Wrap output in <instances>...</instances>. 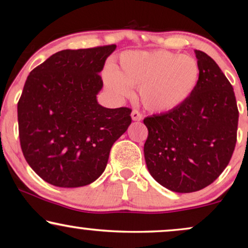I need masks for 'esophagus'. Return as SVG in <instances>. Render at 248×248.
Here are the masks:
<instances>
[{"mask_svg":"<svg viewBox=\"0 0 248 248\" xmlns=\"http://www.w3.org/2000/svg\"><path fill=\"white\" fill-rule=\"evenodd\" d=\"M131 118L132 120L135 121H140L142 119V114L140 113V111H138L137 109H134L131 112Z\"/></svg>","mask_w":248,"mask_h":248,"instance_id":"obj_1","label":"esophagus"}]
</instances>
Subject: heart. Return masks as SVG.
<instances>
[{"instance_id":"obj_1","label":"heart","mask_w":248,"mask_h":248,"mask_svg":"<svg viewBox=\"0 0 248 248\" xmlns=\"http://www.w3.org/2000/svg\"><path fill=\"white\" fill-rule=\"evenodd\" d=\"M120 68L119 72L108 65L104 69L107 88L119 96H129L131 88H140L144 106L157 112L173 110L186 102L200 78L193 57L167 50L128 51L121 56Z\"/></svg>"}]
</instances>
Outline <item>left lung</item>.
<instances>
[{
    "label": "left lung",
    "instance_id": "8db88e82",
    "mask_svg": "<svg viewBox=\"0 0 248 248\" xmlns=\"http://www.w3.org/2000/svg\"><path fill=\"white\" fill-rule=\"evenodd\" d=\"M199 83L189 99L169 112L144 119L151 175L166 189L190 193L218 179L237 141L238 108L230 82L210 56L195 50Z\"/></svg>",
    "mask_w": 248,
    "mask_h": 248
}]
</instances>
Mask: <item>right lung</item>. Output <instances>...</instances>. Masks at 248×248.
I'll return each mask as SVG.
<instances>
[{"mask_svg": "<svg viewBox=\"0 0 248 248\" xmlns=\"http://www.w3.org/2000/svg\"><path fill=\"white\" fill-rule=\"evenodd\" d=\"M116 47L58 51L24 83L18 102L21 149L31 169L55 186L94 182L131 124L130 108L107 109L96 101L100 72Z\"/></svg>", "mask_w": 248, "mask_h": 248, "instance_id": "obj_1", "label": "right lung"}]
</instances>
